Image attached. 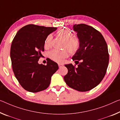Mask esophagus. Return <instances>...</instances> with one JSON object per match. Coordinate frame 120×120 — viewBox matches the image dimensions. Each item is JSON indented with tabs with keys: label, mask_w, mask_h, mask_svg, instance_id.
I'll return each mask as SVG.
<instances>
[{
	"label": "esophagus",
	"mask_w": 120,
	"mask_h": 120,
	"mask_svg": "<svg viewBox=\"0 0 120 120\" xmlns=\"http://www.w3.org/2000/svg\"><path fill=\"white\" fill-rule=\"evenodd\" d=\"M58 65L59 68H61L62 66H63V64H61V63H58Z\"/></svg>",
	"instance_id": "1"
}]
</instances>
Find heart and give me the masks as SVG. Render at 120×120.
<instances>
[{
  "instance_id": "heart-1",
  "label": "heart",
  "mask_w": 120,
  "mask_h": 120,
  "mask_svg": "<svg viewBox=\"0 0 120 120\" xmlns=\"http://www.w3.org/2000/svg\"><path fill=\"white\" fill-rule=\"evenodd\" d=\"M57 35L65 41L64 47L68 49L62 50L53 49L48 53L49 57L55 62L60 63L63 61L64 59L69 56V52L71 54H75L79 50L80 46V42L76 36H72V33L68 29H60L57 32ZM52 37L49 35L45 38V47L48 48L51 45Z\"/></svg>"
}]
</instances>
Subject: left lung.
I'll return each mask as SVG.
<instances>
[{
  "label": "left lung",
  "mask_w": 120,
  "mask_h": 120,
  "mask_svg": "<svg viewBox=\"0 0 120 120\" xmlns=\"http://www.w3.org/2000/svg\"><path fill=\"white\" fill-rule=\"evenodd\" d=\"M73 30L80 42V48L72 57L78 66L65 64L68 72L64 79L73 89L88 91L98 85L106 74L109 63L107 45L102 34L90 26L75 25Z\"/></svg>",
  "instance_id": "obj_1"
}]
</instances>
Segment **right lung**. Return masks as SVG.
Masks as SVG:
<instances>
[{
  "instance_id": "add662e5",
  "label": "right lung",
  "mask_w": 120,
  "mask_h": 120,
  "mask_svg": "<svg viewBox=\"0 0 120 120\" xmlns=\"http://www.w3.org/2000/svg\"><path fill=\"white\" fill-rule=\"evenodd\" d=\"M57 29L30 24L16 33L12 42L10 57L14 75L26 91L36 93L45 90L51 76L58 69V64L48 59L47 65L38 61L45 50L47 37Z\"/></svg>"
}]
</instances>
